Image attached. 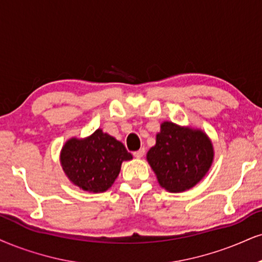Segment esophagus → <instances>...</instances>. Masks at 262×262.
Here are the masks:
<instances>
[{
  "instance_id": "obj_1",
  "label": "esophagus",
  "mask_w": 262,
  "mask_h": 262,
  "mask_svg": "<svg viewBox=\"0 0 262 262\" xmlns=\"http://www.w3.org/2000/svg\"><path fill=\"white\" fill-rule=\"evenodd\" d=\"M144 153H146V150H144V148H141L140 150L135 151V153H134V157H135V158H137V159H141V158L144 156Z\"/></svg>"
}]
</instances>
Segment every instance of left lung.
Masks as SVG:
<instances>
[{"label":"left lung","mask_w":262,"mask_h":262,"mask_svg":"<svg viewBox=\"0 0 262 262\" xmlns=\"http://www.w3.org/2000/svg\"><path fill=\"white\" fill-rule=\"evenodd\" d=\"M214 157L212 142L204 131L164 121L157 134L156 146L148 150L147 161L161 188L181 193L204 179Z\"/></svg>","instance_id":"obj_1"}]
</instances>
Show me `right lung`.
I'll list each match as a JSON object with an SVG mask.
<instances>
[{"mask_svg":"<svg viewBox=\"0 0 262 262\" xmlns=\"http://www.w3.org/2000/svg\"><path fill=\"white\" fill-rule=\"evenodd\" d=\"M132 156L124 144L102 128L85 138H69L60 150V165L74 186L90 193L108 190Z\"/></svg>","mask_w":262,"mask_h":262,"instance_id":"right-lung-1","label":"right lung"}]
</instances>
